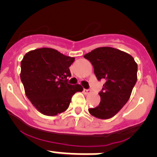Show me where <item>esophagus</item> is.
Wrapping results in <instances>:
<instances>
[{
    "mask_svg": "<svg viewBox=\"0 0 157 157\" xmlns=\"http://www.w3.org/2000/svg\"><path fill=\"white\" fill-rule=\"evenodd\" d=\"M84 93H85V94H89L90 92H91V90H89V89H84Z\"/></svg>",
    "mask_w": 157,
    "mask_h": 157,
    "instance_id": "1",
    "label": "esophagus"
}]
</instances>
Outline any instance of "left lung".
I'll list each match as a JSON object with an SVG mask.
<instances>
[{"instance_id": "8db88e82", "label": "left lung", "mask_w": 157, "mask_h": 157, "mask_svg": "<svg viewBox=\"0 0 157 157\" xmlns=\"http://www.w3.org/2000/svg\"><path fill=\"white\" fill-rule=\"evenodd\" d=\"M98 80H105L100 104L88 111L99 119L114 117L129 100L137 80V64L130 54L112 47H99L84 56Z\"/></svg>"}]
</instances>
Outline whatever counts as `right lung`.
<instances>
[{"instance_id":"obj_1","label":"right lung","mask_w":157,"mask_h":157,"mask_svg":"<svg viewBox=\"0 0 157 157\" xmlns=\"http://www.w3.org/2000/svg\"><path fill=\"white\" fill-rule=\"evenodd\" d=\"M75 58L51 48L29 51L21 61V79L26 97L44 115L55 116L64 112L72 97L82 91L80 85L67 82L71 77L69 66Z\"/></svg>"}]
</instances>
